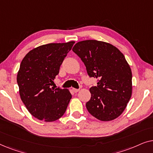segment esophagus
I'll return each mask as SVG.
<instances>
[{
    "label": "esophagus",
    "mask_w": 153,
    "mask_h": 153,
    "mask_svg": "<svg viewBox=\"0 0 153 153\" xmlns=\"http://www.w3.org/2000/svg\"><path fill=\"white\" fill-rule=\"evenodd\" d=\"M72 91L74 92V93H77V92L79 91V89H76V88H72Z\"/></svg>",
    "instance_id": "esophagus-1"
}]
</instances>
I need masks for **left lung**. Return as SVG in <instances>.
Returning a JSON list of instances; mask_svg holds the SVG:
<instances>
[{
  "label": "left lung",
  "mask_w": 153,
  "mask_h": 153,
  "mask_svg": "<svg viewBox=\"0 0 153 153\" xmlns=\"http://www.w3.org/2000/svg\"><path fill=\"white\" fill-rule=\"evenodd\" d=\"M72 51L85 65L91 77L98 79L91 87V100L85 106L92 116L101 121L120 116L132 93V74L128 62L118 48L102 41L77 42Z\"/></svg>",
  "instance_id": "1"
}]
</instances>
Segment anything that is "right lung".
<instances>
[{
    "label": "right lung",
    "instance_id": "add662e5",
    "mask_svg": "<svg viewBox=\"0 0 153 153\" xmlns=\"http://www.w3.org/2000/svg\"><path fill=\"white\" fill-rule=\"evenodd\" d=\"M74 42L41 45L30 50L21 62L16 78L21 100L39 120L53 122L61 118L68 108L72 98L70 91L51 85Z\"/></svg>",
    "mask_w": 153,
    "mask_h": 153
}]
</instances>
